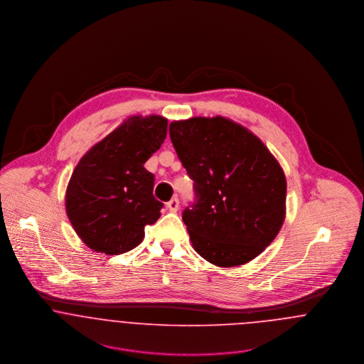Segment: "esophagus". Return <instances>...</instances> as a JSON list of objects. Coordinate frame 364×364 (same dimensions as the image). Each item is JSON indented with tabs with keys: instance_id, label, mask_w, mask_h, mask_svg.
Instances as JSON below:
<instances>
[{
	"instance_id": "esophagus-1",
	"label": "esophagus",
	"mask_w": 364,
	"mask_h": 364,
	"mask_svg": "<svg viewBox=\"0 0 364 364\" xmlns=\"http://www.w3.org/2000/svg\"><path fill=\"white\" fill-rule=\"evenodd\" d=\"M167 210H170V212H176V210H179V200L178 198H173L171 201H168L167 203Z\"/></svg>"
}]
</instances>
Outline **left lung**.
I'll use <instances>...</instances> for the list:
<instances>
[{
  "instance_id": "8db88e82",
  "label": "left lung",
  "mask_w": 364,
  "mask_h": 364,
  "mask_svg": "<svg viewBox=\"0 0 364 364\" xmlns=\"http://www.w3.org/2000/svg\"><path fill=\"white\" fill-rule=\"evenodd\" d=\"M196 200L182 213L194 250L219 267L241 266L274 241L287 213V178L267 146L226 119L170 124Z\"/></svg>"
}]
</instances>
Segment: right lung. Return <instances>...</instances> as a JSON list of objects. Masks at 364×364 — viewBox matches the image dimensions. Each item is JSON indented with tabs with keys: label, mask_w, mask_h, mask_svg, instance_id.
I'll return each instance as SVG.
<instances>
[{
	"label": "right lung",
	"mask_w": 364,
	"mask_h": 364,
	"mask_svg": "<svg viewBox=\"0 0 364 364\" xmlns=\"http://www.w3.org/2000/svg\"><path fill=\"white\" fill-rule=\"evenodd\" d=\"M163 116H130L85 154L65 191L67 216L93 250L120 255L139 245L160 218L154 175L144 164L167 135Z\"/></svg>",
	"instance_id": "add662e5"
}]
</instances>
